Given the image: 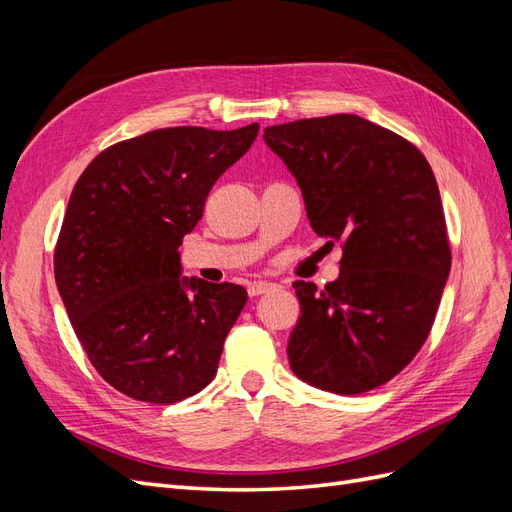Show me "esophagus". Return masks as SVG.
Masks as SVG:
<instances>
[{
    "mask_svg": "<svg viewBox=\"0 0 512 512\" xmlns=\"http://www.w3.org/2000/svg\"><path fill=\"white\" fill-rule=\"evenodd\" d=\"M275 288L277 286L273 282H254V284H250V288H247V292H250V297H258V294H267Z\"/></svg>",
    "mask_w": 512,
    "mask_h": 512,
    "instance_id": "esophagus-1",
    "label": "esophagus"
}]
</instances>
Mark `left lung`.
I'll use <instances>...</instances> for the list:
<instances>
[{"label": "left lung", "instance_id": "8db88e82", "mask_svg": "<svg viewBox=\"0 0 512 512\" xmlns=\"http://www.w3.org/2000/svg\"><path fill=\"white\" fill-rule=\"evenodd\" d=\"M265 143L297 179L316 235L344 250L335 282L292 284L301 316L290 367L337 395L378 389L425 344L451 271L433 170L406 138L359 115L271 126Z\"/></svg>", "mask_w": 512, "mask_h": 512}]
</instances>
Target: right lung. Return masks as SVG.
Returning a JSON list of instances; mask_svg holds the SVG:
<instances>
[{
    "label": "right lung",
    "instance_id": "1",
    "mask_svg": "<svg viewBox=\"0 0 512 512\" xmlns=\"http://www.w3.org/2000/svg\"><path fill=\"white\" fill-rule=\"evenodd\" d=\"M256 136L258 123L153 130L104 149L76 181L55 282L91 365L119 393L175 404L218 371L247 292L179 277V245Z\"/></svg>",
    "mask_w": 512,
    "mask_h": 512
}]
</instances>
